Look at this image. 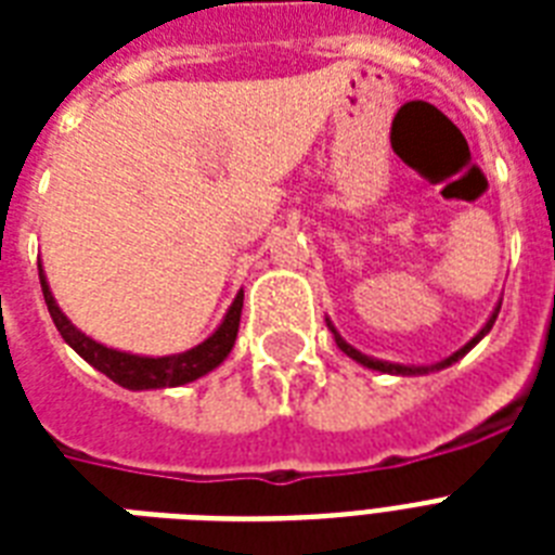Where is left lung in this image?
Listing matches in <instances>:
<instances>
[{
  "instance_id": "8db88e82",
  "label": "left lung",
  "mask_w": 555,
  "mask_h": 555,
  "mask_svg": "<svg viewBox=\"0 0 555 555\" xmlns=\"http://www.w3.org/2000/svg\"><path fill=\"white\" fill-rule=\"evenodd\" d=\"M499 311H501V302L495 305V311H492V317H490V320H487V325H483V328L478 331V334H475V337L469 339V343H466L464 348H457L455 354L447 357V360H440V363H435V365H400V363H386V360H377V357H369V354H363V351H357L354 346H348L346 339H343V337H339V334H337V328L331 325V320H328V328H331V334H334V339H337L339 351H346V354L351 357V360H357V363L365 365V369L383 371V374H403V377H412V374H429V371H440V369H447V365L457 363V360H461V357H464L466 351H469V348L478 346V343H481V339L487 337V334H490V328H492V325H495V317H499Z\"/></svg>"
}]
</instances>
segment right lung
Returning <instances> with one entry per match:
<instances>
[{"label":"right lung","mask_w":555,"mask_h":555,"mask_svg":"<svg viewBox=\"0 0 555 555\" xmlns=\"http://www.w3.org/2000/svg\"><path fill=\"white\" fill-rule=\"evenodd\" d=\"M39 285H42V296H46L48 313L54 320L56 331L63 334V339L86 360L89 365L106 374L108 379H115L117 386L132 388V391H143V388H176L192 383V379L204 377L212 369L224 363L227 354L233 351L235 334H238V320H242V305H244V291H238L233 305L227 308L224 320L212 334H209L201 346L181 351V354L169 357H141V354H126L117 348H108L98 339L86 337L80 328H74L72 320L60 311L48 279L39 264Z\"/></svg>","instance_id":"obj_1"}]
</instances>
